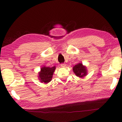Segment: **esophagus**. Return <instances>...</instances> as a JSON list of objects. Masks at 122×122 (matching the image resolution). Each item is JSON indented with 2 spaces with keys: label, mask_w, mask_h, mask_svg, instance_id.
<instances>
[{
  "label": "esophagus",
  "mask_w": 122,
  "mask_h": 122,
  "mask_svg": "<svg viewBox=\"0 0 122 122\" xmlns=\"http://www.w3.org/2000/svg\"><path fill=\"white\" fill-rule=\"evenodd\" d=\"M66 66V64L65 63L61 64V66L62 67V68H65Z\"/></svg>",
  "instance_id": "1"
}]
</instances>
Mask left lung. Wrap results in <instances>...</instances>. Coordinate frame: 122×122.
<instances>
[{"label": "left lung", "mask_w": 122, "mask_h": 122, "mask_svg": "<svg viewBox=\"0 0 122 122\" xmlns=\"http://www.w3.org/2000/svg\"><path fill=\"white\" fill-rule=\"evenodd\" d=\"M73 71L76 76L81 78L86 76L87 74L86 66L83 65L81 62L76 64L73 67Z\"/></svg>", "instance_id": "1"}]
</instances>
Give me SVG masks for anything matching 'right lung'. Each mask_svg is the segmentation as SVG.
<instances>
[{
  "instance_id": "1",
  "label": "right lung",
  "mask_w": 122,
  "mask_h": 122,
  "mask_svg": "<svg viewBox=\"0 0 122 122\" xmlns=\"http://www.w3.org/2000/svg\"><path fill=\"white\" fill-rule=\"evenodd\" d=\"M56 69V66L48 67L43 66L38 73V79L41 83L47 84L50 82L53 77V74Z\"/></svg>"
}]
</instances>
